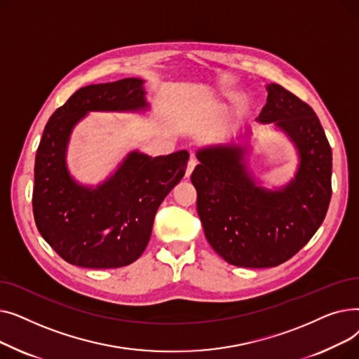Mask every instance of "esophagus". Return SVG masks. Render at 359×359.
<instances>
[{"instance_id": "esophagus-1", "label": "esophagus", "mask_w": 359, "mask_h": 359, "mask_svg": "<svg viewBox=\"0 0 359 359\" xmlns=\"http://www.w3.org/2000/svg\"><path fill=\"white\" fill-rule=\"evenodd\" d=\"M196 164H198V161H196V158H191L189 160V163H187V167H186V177H189L191 175H192V172H194V168L196 167Z\"/></svg>"}]
</instances>
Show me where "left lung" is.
<instances>
[{"instance_id": "1", "label": "left lung", "mask_w": 359, "mask_h": 359, "mask_svg": "<svg viewBox=\"0 0 359 359\" xmlns=\"http://www.w3.org/2000/svg\"><path fill=\"white\" fill-rule=\"evenodd\" d=\"M256 118L292 142L298 168L284 186L268 189L249 172V145L198 149L191 180L211 248L234 266L272 268L291 259L322 225L332 196V149L314 110L279 84H268ZM250 134V129H248Z\"/></svg>"}]
</instances>
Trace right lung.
<instances>
[{
  "instance_id": "add662e5",
  "label": "right lung",
  "mask_w": 359,
  "mask_h": 359,
  "mask_svg": "<svg viewBox=\"0 0 359 359\" xmlns=\"http://www.w3.org/2000/svg\"><path fill=\"white\" fill-rule=\"evenodd\" d=\"M144 83L123 79L86 86L45 126L34 160L33 215L46 243L71 265L111 269L135 262L149 241L158 206L184 176V149L158 157L130 151L96 186L69 173L67 149L75 125L90 111H147Z\"/></svg>"
}]
</instances>
